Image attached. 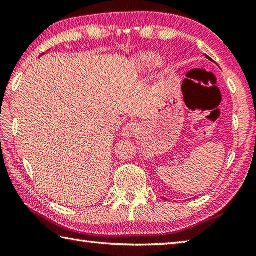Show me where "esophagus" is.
Segmentation results:
<instances>
[{"label": "esophagus", "instance_id": "obj_1", "mask_svg": "<svg viewBox=\"0 0 256 256\" xmlns=\"http://www.w3.org/2000/svg\"><path fill=\"white\" fill-rule=\"evenodd\" d=\"M138 131V124L128 123L124 125L122 131H120V136L124 138H132L133 136H136Z\"/></svg>", "mask_w": 256, "mask_h": 256}]
</instances>
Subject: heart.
Masks as SVG:
<instances>
[{"mask_svg":"<svg viewBox=\"0 0 256 256\" xmlns=\"http://www.w3.org/2000/svg\"><path fill=\"white\" fill-rule=\"evenodd\" d=\"M157 60V55L154 52H144V53H138L132 58V68L134 71L138 73H144L151 68ZM157 64L159 66H162V60H158Z\"/></svg>","mask_w":256,"mask_h":256,"instance_id":"obj_1","label":"heart"}]
</instances>
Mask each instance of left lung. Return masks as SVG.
Wrapping results in <instances>:
<instances>
[{"label": "left lung", "instance_id": "obj_1", "mask_svg": "<svg viewBox=\"0 0 256 256\" xmlns=\"http://www.w3.org/2000/svg\"><path fill=\"white\" fill-rule=\"evenodd\" d=\"M206 58H209V60H210V58H209V56H206Z\"/></svg>", "mask_w": 256, "mask_h": 256}]
</instances>
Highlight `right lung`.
<instances>
[{
	"mask_svg": "<svg viewBox=\"0 0 256 256\" xmlns=\"http://www.w3.org/2000/svg\"><path fill=\"white\" fill-rule=\"evenodd\" d=\"M42 55H44V54H42Z\"/></svg>",
	"mask_w": 256,
	"mask_h": 256,
	"instance_id": "obj_1",
	"label": "right lung"
}]
</instances>
